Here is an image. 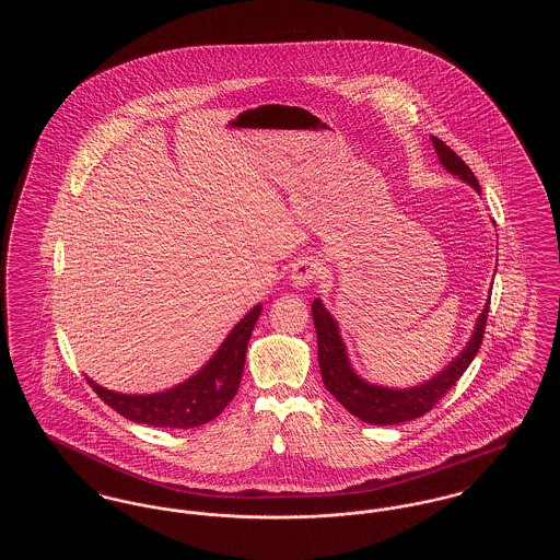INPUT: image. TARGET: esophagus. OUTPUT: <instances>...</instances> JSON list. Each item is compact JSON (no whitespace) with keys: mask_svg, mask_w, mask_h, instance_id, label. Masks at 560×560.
Returning <instances> with one entry per match:
<instances>
[{"mask_svg":"<svg viewBox=\"0 0 560 560\" xmlns=\"http://www.w3.org/2000/svg\"><path fill=\"white\" fill-rule=\"evenodd\" d=\"M323 270V265L315 258H302L298 260L292 267L290 272V281H292L293 288H306L311 285Z\"/></svg>","mask_w":560,"mask_h":560,"instance_id":"1","label":"esophagus"}]
</instances>
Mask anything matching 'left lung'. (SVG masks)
I'll use <instances>...</instances> for the list:
<instances>
[{"instance_id":"1","label":"left lung","mask_w":560,"mask_h":560,"mask_svg":"<svg viewBox=\"0 0 560 560\" xmlns=\"http://www.w3.org/2000/svg\"><path fill=\"white\" fill-rule=\"evenodd\" d=\"M430 140H432V147L439 155L441 165L450 174L457 176L459 180H464L466 185H470L477 192H480L479 180L472 174V170L459 160L443 140H439L434 136ZM487 313H489V300L485 302V308L480 311L468 345L445 370H441L418 386L390 388V386L372 384L354 372V368L350 365V359H348L347 345L340 336L338 320L331 317V313L323 306V302L317 298L313 302V320H315V329H317V347H319L317 354H319L323 384L336 399L342 402L345 409L368 424L390 427V424H400V422L422 418L427 411L432 409V405L436 400L445 397V393L462 377V373L468 370V365L477 357L480 345H482Z\"/></svg>"}]
</instances>
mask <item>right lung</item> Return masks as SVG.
I'll return each mask as SVG.
<instances>
[{
    "instance_id": "add662e5",
    "label": "right lung",
    "mask_w": 560,
    "mask_h": 560,
    "mask_svg": "<svg viewBox=\"0 0 560 560\" xmlns=\"http://www.w3.org/2000/svg\"><path fill=\"white\" fill-rule=\"evenodd\" d=\"M262 313L256 304L231 329L212 359L183 384L153 395H124L108 390L88 377L94 393L124 418L155 428H197L212 422L240 390L247 342L254 325Z\"/></svg>"
}]
</instances>
